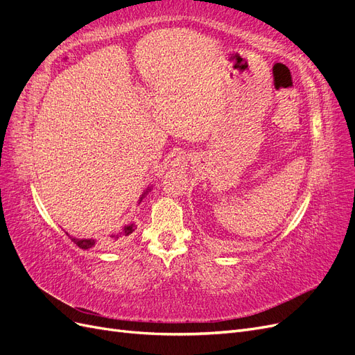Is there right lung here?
Here are the masks:
<instances>
[{"label":"right lung","instance_id":"add662e5","mask_svg":"<svg viewBox=\"0 0 355 355\" xmlns=\"http://www.w3.org/2000/svg\"><path fill=\"white\" fill-rule=\"evenodd\" d=\"M151 188L153 187H148L145 191H144V194L141 196V198H139V204H141V201L146 197V194L149 191H151ZM136 230V223L135 222H132V223H128V225H124V227L118 231V232H115V234H112L111 235V239L108 240V243H114V241H118V240H123V239H125V237H128V235L130 234H133V231ZM71 240L77 244L80 249H84V250H87V249H93V247H99V245H102L105 241H99V240H94V239H77V237H71Z\"/></svg>","mask_w":355,"mask_h":355}]
</instances>
